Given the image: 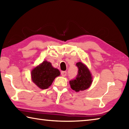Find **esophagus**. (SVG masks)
Wrapping results in <instances>:
<instances>
[{
	"mask_svg": "<svg viewBox=\"0 0 129 129\" xmlns=\"http://www.w3.org/2000/svg\"><path fill=\"white\" fill-rule=\"evenodd\" d=\"M61 76H63V77H64L67 75V72L66 71H62L61 72Z\"/></svg>",
	"mask_w": 129,
	"mask_h": 129,
	"instance_id": "34e87169",
	"label": "esophagus"
}]
</instances>
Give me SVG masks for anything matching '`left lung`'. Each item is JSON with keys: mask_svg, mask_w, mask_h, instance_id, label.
Instances as JSON below:
<instances>
[{"mask_svg": "<svg viewBox=\"0 0 129 129\" xmlns=\"http://www.w3.org/2000/svg\"><path fill=\"white\" fill-rule=\"evenodd\" d=\"M76 65L78 69V74L75 79L70 81L69 84L73 90L78 92L88 89L93 81L90 72L85 65L81 62Z\"/></svg>", "mask_w": 129, "mask_h": 129, "instance_id": "1", "label": "left lung"}]
</instances>
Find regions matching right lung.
Returning <instances> with one entry per match:
<instances>
[{
	"label": "right lung",
	"instance_id": "right-lung-1",
	"mask_svg": "<svg viewBox=\"0 0 129 129\" xmlns=\"http://www.w3.org/2000/svg\"><path fill=\"white\" fill-rule=\"evenodd\" d=\"M60 75L59 70L54 68L50 62L44 61L32 70L31 78L39 88L45 89L51 85L54 78Z\"/></svg>",
	"mask_w": 129,
	"mask_h": 129
}]
</instances>
